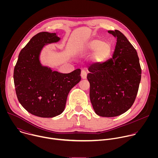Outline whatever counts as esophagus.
Masks as SVG:
<instances>
[{
	"mask_svg": "<svg viewBox=\"0 0 158 158\" xmlns=\"http://www.w3.org/2000/svg\"><path fill=\"white\" fill-rule=\"evenodd\" d=\"M81 77L83 79H85L87 77V73L84 70H82L81 73Z\"/></svg>",
	"mask_w": 158,
	"mask_h": 158,
	"instance_id": "esophagus-1",
	"label": "esophagus"
}]
</instances>
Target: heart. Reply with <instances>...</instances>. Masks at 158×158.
I'll return each instance as SVG.
<instances>
[{"label":"heart","instance_id":"1","mask_svg":"<svg viewBox=\"0 0 158 158\" xmlns=\"http://www.w3.org/2000/svg\"><path fill=\"white\" fill-rule=\"evenodd\" d=\"M112 51V45L108 41H102L95 39L88 42L80 51L81 55H86L94 52L92 60L94 63L101 64L110 56Z\"/></svg>","mask_w":158,"mask_h":158}]
</instances>
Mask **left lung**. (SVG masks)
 <instances>
[{
    "instance_id": "left-lung-1",
    "label": "left lung",
    "mask_w": 158,
    "mask_h": 158,
    "mask_svg": "<svg viewBox=\"0 0 158 158\" xmlns=\"http://www.w3.org/2000/svg\"><path fill=\"white\" fill-rule=\"evenodd\" d=\"M117 38L112 58L89 67L90 100L96 113L102 117L119 116L132 106L141 79L138 53L118 30L108 31Z\"/></svg>"
}]
</instances>
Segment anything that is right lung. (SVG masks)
Instances as JSON below:
<instances>
[{
    "label": "right lung",
    "instance_id": "right-lung-1",
    "mask_svg": "<svg viewBox=\"0 0 158 158\" xmlns=\"http://www.w3.org/2000/svg\"><path fill=\"white\" fill-rule=\"evenodd\" d=\"M60 39L56 33H38L21 50L14 67L17 99L27 111L38 117L53 118L60 114L71 89L81 79L80 69L63 74L40 63L44 47Z\"/></svg>",
    "mask_w": 158,
    "mask_h": 158
}]
</instances>
